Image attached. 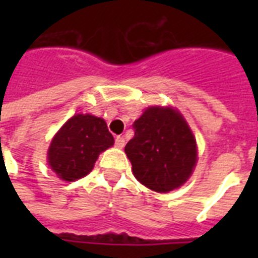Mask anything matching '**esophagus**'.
I'll use <instances>...</instances> for the list:
<instances>
[{
	"label": "esophagus",
	"mask_w": 258,
	"mask_h": 258,
	"mask_svg": "<svg viewBox=\"0 0 258 258\" xmlns=\"http://www.w3.org/2000/svg\"><path fill=\"white\" fill-rule=\"evenodd\" d=\"M124 145H125L124 138L116 137V139H115V146H116V147H119V149H121V147H124Z\"/></svg>",
	"instance_id": "esophagus-1"
}]
</instances>
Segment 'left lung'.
<instances>
[{"mask_svg":"<svg viewBox=\"0 0 258 258\" xmlns=\"http://www.w3.org/2000/svg\"><path fill=\"white\" fill-rule=\"evenodd\" d=\"M135 135L125 145L133 172L157 192L180 187L197 163V142L182 113L172 107H149L134 121Z\"/></svg>","mask_w":258,"mask_h":258,"instance_id":"8db88e82","label":"left lung"}]
</instances>
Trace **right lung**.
<instances>
[{
  "mask_svg": "<svg viewBox=\"0 0 258 258\" xmlns=\"http://www.w3.org/2000/svg\"><path fill=\"white\" fill-rule=\"evenodd\" d=\"M113 146L101 117L78 113L58 130L48 149V165L60 179L74 182L92 171L99 154Z\"/></svg>",
  "mask_w": 258,
  "mask_h": 258,
  "instance_id": "right-lung-1",
  "label": "right lung"
}]
</instances>
